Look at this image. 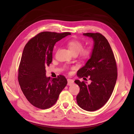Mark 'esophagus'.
Wrapping results in <instances>:
<instances>
[{"instance_id": "obj_1", "label": "esophagus", "mask_w": 134, "mask_h": 134, "mask_svg": "<svg viewBox=\"0 0 134 134\" xmlns=\"http://www.w3.org/2000/svg\"><path fill=\"white\" fill-rule=\"evenodd\" d=\"M67 85L68 86H70V85H71L72 84L74 83V81L72 79H67Z\"/></svg>"}]
</instances>
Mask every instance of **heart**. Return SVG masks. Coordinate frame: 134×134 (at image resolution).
<instances>
[{
	"label": "heart",
	"instance_id": "heart-1",
	"mask_svg": "<svg viewBox=\"0 0 134 134\" xmlns=\"http://www.w3.org/2000/svg\"><path fill=\"white\" fill-rule=\"evenodd\" d=\"M67 47L72 55H79L80 58L87 59L91 55L92 51L89 48H83V44L77 40H71L67 42Z\"/></svg>",
	"mask_w": 134,
	"mask_h": 134
}]
</instances>
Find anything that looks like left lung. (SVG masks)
Masks as SVG:
<instances>
[{"mask_svg": "<svg viewBox=\"0 0 134 134\" xmlns=\"http://www.w3.org/2000/svg\"><path fill=\"white\" fill-rule=\"evenodd\" d=\"M94 41L90 59L77 72L79 77H89L87 82L75 80L80 87L76 96L77 104L87 111L99 109L107 103L114 89L118 73L114 55L107 38L101 34L83 33Z\"/></svg>", "mask_w": 134, "mask_h": 134, "instance_id": "1", "label": "left lung"}]
</instances>
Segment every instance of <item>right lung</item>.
I'll return each mask as SVG.
<instances>
[{"mask_svg":"<svg viewBox=\"0 0 134 134\" xmlns=\"http://www.w3.org/2000/svg\"><path fill=\"white\" fill-rule=\"evenodd\" d=\"M70 35L41 32L25 45L19 66L18 81L24 94L33 106L42 109L51 108L67 85L64 76L52 79L47 77L45 67L52 63L56 42Z\"/></svg>","mask_w":134,"mask_h":134,"instance_id":"add662e5","label":"right lung"}]
</instances>
